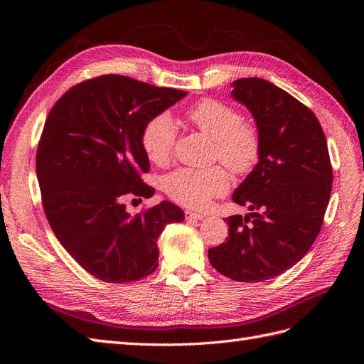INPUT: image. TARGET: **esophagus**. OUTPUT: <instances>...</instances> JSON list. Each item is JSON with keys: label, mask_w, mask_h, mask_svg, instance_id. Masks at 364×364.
Segmentation results:
<instances>
[{"label": "esophagus", "mask_w": 364, "mask_h": 364, "mask_svg": "<svg viewBox=\"0 0 364 364\" xmlns=\"http://www.w3.org/2000/svg\"><path fill=\"white\" fill-rule=\"evenodd\" d=\"M205 215L199 213H193V211H185V218L186 220H202Z\"/></svg>", "instance_id": "1"}]
</instances>
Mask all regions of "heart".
Instances as JSON below:
<instances>
[{
  "label": "heart",
  "instance_id": "obj_1",
  "mask_svg": "<svg viewBox=\"0 0 364 364\" xmlns=\"http://www.w3.org/2000/svg\"><path fill=\"white\" fill-rule=\"evenodd\" d=\"M190 123L215 141L214 156L234 174L250 173L259 161L261 139L258 132L245 123L235 107L214 98H203L186 112ZM178 138V130L168 114H156L141 130V147L150 162L168 164ZM229 173L223 165L209 168H179L164 181V191L171 200L190 208H203L213 197L229 188Z\"/></svg>",
  "mask_w": 364,
  "mask_h": 364
}]
</instances>
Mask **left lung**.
I'll return each mask as SVG.
<instances>
[{
    "label": "left lung",
    "mask_w": 364,
    "mask_h": 364,
    "mask_svg": "<svg viewBox=\"0 0 364 364\" xmlns=\"http://www.w3.org/2000/svg\"><path fill=\"white\" fill-rule=\"evenodd\" d=\"M232 86V97L257 121L261 155L232 196L252 213L225 218L229 237L208 257L230 279L262 282L293 267L313 246L331 196L333 167L322 126L305 105L258 77Z\"/></svg>",
    "instance_id": "left-lung-1"
}]
</instances>
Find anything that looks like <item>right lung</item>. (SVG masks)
Instances as JSON below:
<instances>
[{
    "label": "right lung",
    "instance_id": "right-lung-1",
    "mask_svg": "<svg viewBox=\"0 0 364 364\" xmlns=\"http://www.w3.org/2000/svg\"><path fill=\"white\" fill-rule=\"evenodd\" d=\"M185 95L107 74L73 86L47 117L36 153L43 211L65 250L97 279L149 277L164 228L183 222L171 202L130 215L124 200L155 193L141 179L150 170L141 130Z\"/></svg>",
    "mask_w": 364,
    "mask_h": 364
}]
</instances>
